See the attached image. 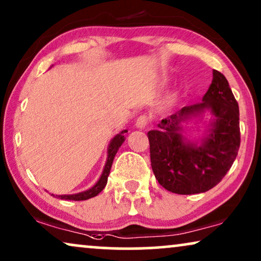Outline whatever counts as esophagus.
Returning <instances> with one entry per match:
<instances>
[{
	"mask_svg": "<svg viewBox=\"0 0 261 261\" xmlns=\"http://www.w3.org/2000/svg\"><path fill=\"white\" fill-rule=\"evenodd\" d=\"M149 121H150V118H149L147 114H142V116L137 118L136 126L140 127V128H144L149 124Z\"/></svg>",
	"mask_w": 261,
	"mask_h": 261,
	"instance_id": "esophagus-1",
	"label": "esophagus"
}]
</instances>
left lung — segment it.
<instances>
[{"mask_svg":"<svg viewBox=\"0 0 261 261\" xmlns=\"http://www.w3.org/2000/svg\"><path fill=\"white\" fill-rule=\"evenodd\" d=\"M214 80L203 102L185 106L148 133L150 161L162 187L178 194L206 192L217 185L234 163L240 148L239 105L223 74L213 71ZM210 109L215 116L211 134L199 147L183 141L179 123Z\"/></svg>","mask_w":261,"mask_h":261,"instance_id":"8db88e82","label":"left lung"}]
</instances>
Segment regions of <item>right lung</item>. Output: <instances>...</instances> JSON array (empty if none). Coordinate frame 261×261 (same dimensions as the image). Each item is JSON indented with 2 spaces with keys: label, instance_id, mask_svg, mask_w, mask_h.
<instances>
[{
  "label": "right lung",
  "instance_id": "right-lung-1",
  "mask_svg": "<svg viewBox=\"0 0 261 261\" xmlns=\"http://www.w3.org/2000/svg\"><path fill=\"white\" fill-rule=\"evenodd\" d=\"M124 133H126V130L121 131L120 134H118L116 137L111 141V144L109 147V156H107V162L105 165V168H103V172L101 176H100L99 181L95 184L92 189L88 191H85V192L77 193V194H69V196H58L60 199H65V200H86L89 199V198L95 197L96 194H99L101 191L103 190V187L106 186L107 184V176L110 174L111 167H112V162L114 156H116L118 149L120 148V145L123 144V142L125 141L124 138ZM54 196V194H52Z\"/></svg>",
  "mask_w": 261,
  "mask_h": 261
}]
</instances>
